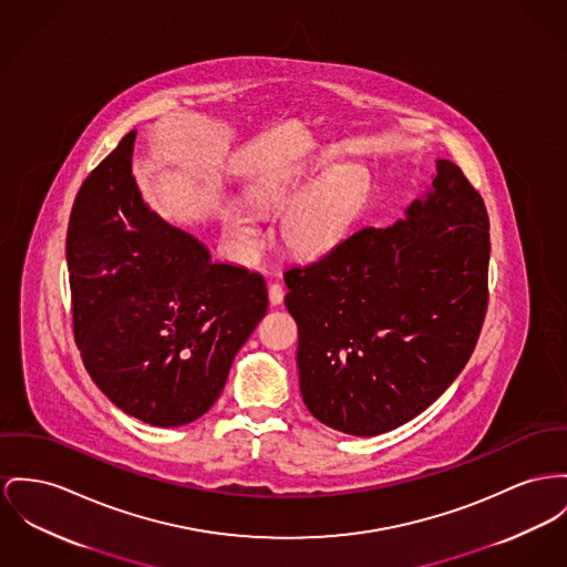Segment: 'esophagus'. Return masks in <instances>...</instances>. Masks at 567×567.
<instances>
[{
	"mask_svg": "<svg viewBox=\"0 0 567 567\" xmlns=\"http://www.w3.org/2000/svg\"><path fill=\"white\" fill-rule=\"evenodd\" d=\"M284 286H279V284H270L268 286V301H270V305H281V301H284Z\"/></svg>",
	"mask_w": 567,
	"mask_h": 567,
	"instance_id": "esophagus-1",
	"label": "esophagus"
}]
</instances>
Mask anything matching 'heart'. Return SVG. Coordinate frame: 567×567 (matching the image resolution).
<instances>
[{
	"label": "heart",
	"instance_id": "b5f03b06",
	"mask_svg": "<svg viewBox=\"0 0 567 567\" xmlns=\"http://www.w3.org/2000/svg\"><path fill=\"white\" fill-rule=\"evenodd\" d=\"M370 190V174L359 165H341L329 172L301 197L281 221V240L297 256H322L331 251L359 215ZM297 195L292 185H266L254 190V202L265 208L288 204ZM221 227L229 245L249 256L260 247V229L240 208L221 213Z\"/></svg>",
	"mask_w": 567,
	"mask_h": 567
}]
</instances>
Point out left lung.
Segmentation results:
<instances>
[{
	"label": "left lung",
	"instance_id": "1",
	"mask_svg": "<svg viewBox=\"0 0 567 567\" xmlns=\"http://www.w3.org/2000/svg\"><path fill=\"white\" fill-rule=\"evenodd\" d=\"M491 221L462 169L436 161L404 219L361 227L284 272L309 413L377 436L423 413L464 370L488 309Z\"/></svg>",
	"mask_w": 567,
	"mask_h": 567
}]
</instances>
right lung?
Here are the masks:
<instances>
[{
    "label": "right lung",
    "instance_id": "add662e5",
    "mask_svg": "<svg viewBox=\"0 0 567 567\" xmlns=\"http://www.w3.org/2000/svg\"><path fill=\"white\" fill-rule=\"evenodd\" d=\"M137 131L76 193L66 260L83 365L126 415L174 427L219 398L240 346L265 318V277L215 265L142 199L131 172Z\"/></svg>",
    "mask_w": 567,
    "mask_h": 567
}]
</instances>
